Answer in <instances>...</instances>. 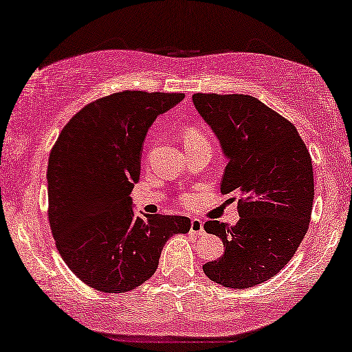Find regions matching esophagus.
Returning a JSON list of instances; mask_svg holds the SVG:
<instances>
[{
    "mask_svg": "<svg viewBox=\"0 0 352 352\" xmlns=\"http://www.w3.org/2000/svg\"><path fill=\"white\" fill-rule=\"evenodd\" d=\"M190 234L192 235H200L204 234V223L200 219L194 218L190 221Z\"/></svg>",
    "mask_w": 352,
    "mask_h": 352,
    "instance_id": "obj_1",
    "label": "esophagus"
}]
</instances>
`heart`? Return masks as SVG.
Returning a JSON list of instances; mask_svg holds the SVG:
<instances>
[{
    "label": "heart",
    "instance_id": "obj_1",
    "mask_svg": "<svg viewBox=\"0 0 352 352\" xmlns=\"http://www.w3.org/2000/svg\"><path fill=\"white\" fill-rule=\"evenodd\" d=\"M200 136H204V134H201L199 129H195V128H189L187 129V131L184 133V138H186V141H189V139H195V138H200Z\"/></svg>",
    "mask_w": 352,
    "mask_h": 352
}]
</instances>
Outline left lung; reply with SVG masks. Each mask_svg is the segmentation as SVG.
I'll return each instance as SVG.
<instances>
[{
	"label": "left lung",
	"mask_w": 352,
	"mask_h": 352,
	"mask_svg": "<svg viewBox=\"0 0 352 352\" xmlns=\"http://www.w3.org/2000/svg\"><path fill=\"white\" fill-rule=\"evenodd\" d=\"M195 109L228 158L221 192L237 194V224L205 223L224 253L204 264L210 280L250 288L287 266L305 239L314 200L306 144L293 124L247 94H194Z\"/></svg>",
	"instance_id": "obj_1"
}]
</instances>
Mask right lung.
<instances>
[{"mask_svg":"<svg viewBox=\"0 0 352 352\" xmlns=\"http://www.w3.org/2000/svg\"><path fill=\"white\" fill-rule=\"evenodd\" d=\"M182 99L144 91L105 96L74 115L52 147L46 176L56 247L98 292L134 290L155 274L168 239L189 232L186 216H136L129 197L148 128Z\"/></svg>","mask_w":352,"mask_h":352,"instance_id":"obj_1","label":"right lung"}]
</instances>
